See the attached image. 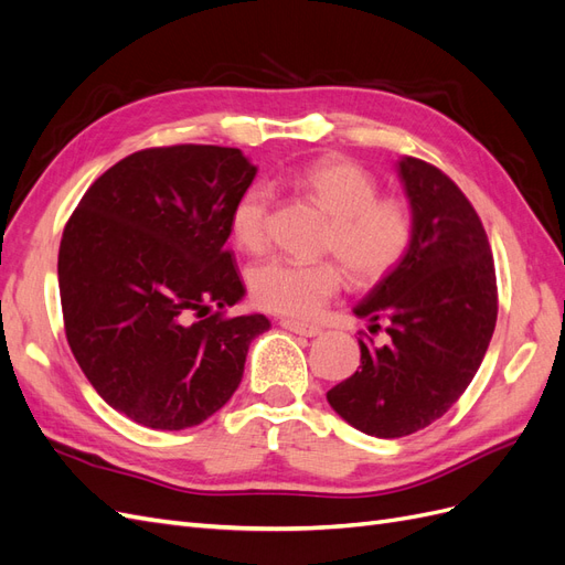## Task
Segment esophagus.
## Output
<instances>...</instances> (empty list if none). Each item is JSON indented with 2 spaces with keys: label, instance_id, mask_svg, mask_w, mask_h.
Here are the masks:
<instances>
[{
  "label": "esophagus",
  "instance_id": "esophagus-1",
  "mask_svg": "<svg viewBox=\"0 0 565 565\" xmlns=\"http://www.w3.org/2000/svg\"><path fill=\"white\" fill-rule=\"evenodd\" d=\"M280 324H282L285 330L295 332V334H301V337H318V334L322 332L320 328H316V324H306V322H299V320H289V318L280 320Z\"/></svg>",
  "mask_w": 565,
  "mask_h": 565
}]
</instances>
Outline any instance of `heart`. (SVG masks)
<instances>
[{
    "instance_id": "b5f03b06",
    "label": "heart",
    "mask_w": 565,
    "mask_h": 565,
    "mask_svg": "<svg viewBox=\"0 0 565 565\" xmlns=\"http://www.w3.org/2000/svg\"><path fill=\"white\" fill-rule=\"evenodd\" d=\"M285 183L330 214L320 249L334 254L353 282H380L405 259L415 237L413 212L403 198L382 195L377 179L363 164L324 156L289 169ZM270 204L273 193L264 183H252L235 200L231 235L237 247L254 254L266 249ZM338 263L268 259L249 273L252 299L270 313L313 318L344 282Z\"/></svg>"
}]
</instances>
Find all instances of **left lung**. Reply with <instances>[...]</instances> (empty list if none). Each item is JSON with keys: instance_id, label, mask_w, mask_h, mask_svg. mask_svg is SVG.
I'll return each instance as SVG.
<instances>
[{"instance_id": "1", "label": "left lung", "mask_w": 565, "mask_h": 565, "mask_svg": "<svg viewBox=\"0 0 565 565\" xmlns=\"http://www.w3.org/2000/svg\"><path fill=\"white\" fill-rule=\"evenodd\" d=\"M415 237L405 259L355 306L361 367L328 391L334 413L377 438L409 436L440 419L483 363L498 322V278L486 228L459 185L438 167L403 158Z\"/></svg>"}]
</instances>
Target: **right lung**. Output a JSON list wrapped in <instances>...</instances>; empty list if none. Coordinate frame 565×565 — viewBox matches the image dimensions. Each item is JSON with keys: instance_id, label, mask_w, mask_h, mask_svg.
<instances>
[{"instance_id": "add662e5", "label": "right lung", "mask_w": 565, "mask_h": 565, "mask_svg": "<svg viewBox=\"0 0 565 565\" xmlns=\"http://www.w3.org/2000/svg\"><path fill=\"white\" fill-rule=\"evenodd\" d=\"M256 167L237 148L162 146L100 174L58 249L65 337L117 413L179 431L212 417L243 380L266 316H228L245 287L226 241Z\"/></svg>"}]
</instances>
